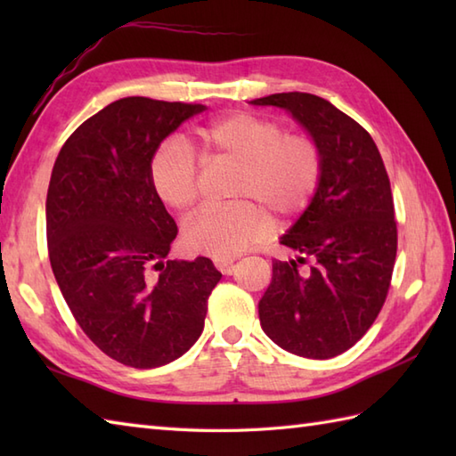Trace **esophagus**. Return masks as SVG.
Returning <instances> with one entry per match:
<instances>
[{"mask_svg":"<svg viewBox=\"0 0 456 456\" xmlns=\"http://www.w3.org/2000/svg\"><path fill=\"white\" fill-rule=\"evenodd\" d=\"M216 266H217L219 273H223V274H233L235 258H217Z\"/></svg>","mask_w":456,"mask_h":456,"instance_id":"1","label":"esophagus"}]
</instances>
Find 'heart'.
Wrapping results in <instances>:
<instances>
[{"label": "heart", "instance_id": "obj_1", "mask_svg": "<svg viewBox=\"0 0 456 456\" xmlns=\"http://www.w3.org/2000/svg\"><path fill=\"white\" fill-rule=\"evenodd\" d=\"M198 149L208 159L235 160L239 174L231 196L239 201L203 208L183 223V240L198 253L229 258L255 245L270 227L268 213L292 217L304 211L322 182L323 152L304 133L256 113H231L201 127L193 142L164 141L151 160V183L174 211H186L200 198Z\"/></svg>", "mask_w": 456, "mask_h": 456}]
</instances>
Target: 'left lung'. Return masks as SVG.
<instances>
[{
	"instance_id": "8db88e82",
	"label": "left lung",
	"mask_w": 456,
	"mask_h": 456,
	"mask_svg": "<svg viewBox=\"0 0 456 456\" xmlns=\"http://www.w3.org/2000/svg\"><path fill=\"white\" fill-rule=\"evenodd\" d=\"M250 103L292 113L323 152L312 203L280 239L297 256L273 260L260 325L288 353L333 358L362 338L388 296L398 250L388 172L368 131L319 95L288 92ZM307 259L313 265L299 271Z\"/></svg>"
}]
</instances>
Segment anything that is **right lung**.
<instances>
[{
	"label": "right lung",
	"instance_id": "obj_1",
	"mask_svg": "<svg viewBox=\"0 0 456 456\" xmlns=\"http://www.w3.org/2000/svg\"><path fill=\"white\" fill-rule=\"evenodd\" d=\"M206 105L123 98L76 129L46 193L48 258L82 331L113 361L157 368L198 341L221 273L168 260L178 227L151 183L160 142Z\"/></svg>",
	"mask_w": 456,
	"mask_h": 456
}]
</instances>
